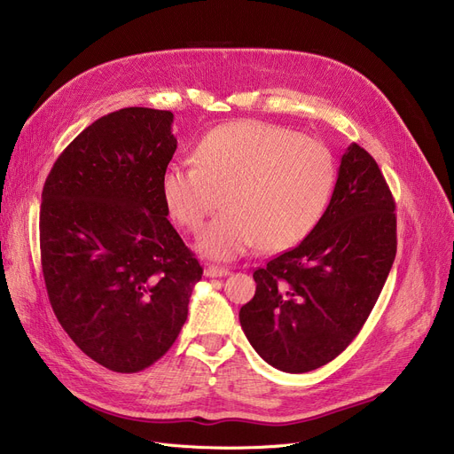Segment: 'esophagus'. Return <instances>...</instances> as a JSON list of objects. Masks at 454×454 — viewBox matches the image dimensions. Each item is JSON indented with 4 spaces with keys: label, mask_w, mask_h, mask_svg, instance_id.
<instances>
[{
    "label": "esophagus",
    "mask_w": 454,
    "mask_h": 454,
    "mask_svg": "<svg viewBox=\"0 0 454 454\" xmlns=\"http://www.w3.org/2000/svg\"><path fill=\"white\" fill-rule=\"evenodd\" d=\"M231 273L229 268H223V266H207L205 268V277H227Z\"/></svg>",
    "instance_id": "obj_1"
}]
</instances>
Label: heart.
<instances>
[{
	"mask_svg": "<svg viewBox=\"0 0 454 454\" xmlns=\"http://www.w3.org/2000/svg\"><path fill=\"white\" fill-rule=\"evenodd\" d=\"M334 186L336 164L325 144L256 120L214 127L193 147V166L168 164L160 176L162 201L188 231H200L222 203L198 242L218 261L256 246L266 253L295 247L323 220Z\"/></svg>",
	"mask_w": 454,
	"mask_h": 454,
	"instance_id": "obj_1",
	"label": "heart"
}]
</instances>
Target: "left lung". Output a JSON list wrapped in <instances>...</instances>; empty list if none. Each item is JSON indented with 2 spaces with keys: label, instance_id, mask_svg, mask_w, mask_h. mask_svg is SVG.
Instances as JSON below:
<instances>
[{
  "label": "left lung",
  "instance_id": "obj_1",
  "mask_svg": "<svg viewBox=\"0 0 454 454\" xmlns=\"http://www.w3.org/2000/svg\"><path fill=\"white\" fill-rule=\"evenodd\" d=\"M395 203L358 144L341 155L331 205L297 247L253 273L242 329L273 368L307 373L334 360L375 307L397 251Z\"/></svg>",
  "mask_w": 454,
  "mask_h": 454
}]
</instances>
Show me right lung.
I'll return each instance as SVG.
<instances>
[{
	"instance_id": "1",
	"label": "right lung",
	"mask_w": 454,
	"mask_h": 454,
	"mask_svg": "<svg viewBox=\"0 0 454 454\" xmlns=\"http://www.w3.org/2000/svg\"><path fill=\"white\" fill-rule=\"evenodd\" d=\"M169 111L129 106L89 125L42 190L40 256L53 312L103 368L135 373L177 340L203 268L168 220Z\"/></svg>"
}]
</instances>
